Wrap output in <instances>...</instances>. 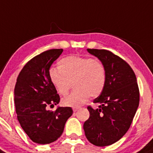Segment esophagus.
I'll use <instances>...</instances> for the list:
<instances>
[{
	"label": "esophagus",
	"instance_id": "esophagus-1",
	"mask_svg": "<svg viewBox=\"0 0 153 153\" xmlns=\"http://www.w3.org/2000/svg\"><path fill=\"white\" fill-rule=\"evenodd\" d=\"M72 109H73L74 112H76V111H78V109H79V107H73Z\"/></svg>",
	"mask_w": 153,
	"mask_h": 153
}]
</instances>
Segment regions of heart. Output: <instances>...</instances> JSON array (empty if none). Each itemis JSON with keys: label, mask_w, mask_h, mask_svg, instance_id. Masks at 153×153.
Masks as SVG:
<instances>
[{"label": "heart", "mask_w": 153, "mask_h": 153, "mask_svg": "<svg viewBox=\"0 0 153 153\" xmlns=\"http://www.w3.org/2000/svg\"><path fill=\"white\" fill-rule=\"evenodd\" d=\"M57 68H51V84L62 96H66L73 85V92L64 98L65 106L78 107L88 98L100 95L106 83V71L103 63L96 59L80 56H68L58 62Z\"/></svg>", "instance_id": "b5f03b06"}]
</instances>
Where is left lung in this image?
<instances>
[{"mask_svg":"<svg viewBox=\"0 0 153 153\" xmlns=\"http://www.w3.org/2000/svg\"><path fill=\"white\" fill-rule=\"evenodd\" d=\"M103 63L106 83L102 92L88 105L90 117L84 124L87 139L97 146H105L119 140L130 128L140 102L137 78L129 64L107 50L88 49Z\"/></svg>","mask_w":153,"mask_h":153,"instance_id":"8db88e82","label":"left lung"}]
</instances>
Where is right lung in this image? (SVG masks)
I'll return each instance as SVG.
<instances>
[{
  "mask_svg": "<svg viewBox=\"0 0 153 153\" xmlns=\"http://www.w3.org/2000/svg\"><path fill=\"white\" fill-rule=\"evenodd\" d=\"M62 49H51L30 59L16 79L14 102L17 118L28 137L38 144L56 140L63 132L65 124L73 113L71 107H58L48 110L59 102L50 80V68L61 55Z\"/></svg>",
  "mask_w": 153,
  "mask_h": 153,
  "instance_id": "add662e5",
  "label": "right lung"
}]
</instances>
